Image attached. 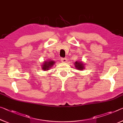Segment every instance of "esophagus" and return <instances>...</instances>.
I'll return each instance as SVG.
<instances>
[{
  "label": "esophagus",
  "mask_w": 123,
  "mask_h": 123,
  "mask_svg": "<svg viewBox=\"0 0 123 123\" xmlns=\"http://www.w3.org/2000/svg\"><path fill=\"white\" fill-rule=\"evenodd\" d=\"M61 61L62 62H63V63H66V62H67L68 60L66 58H62Z\"/></svg>",
  "instance_id": "esophagus-1"
}]
</instances>
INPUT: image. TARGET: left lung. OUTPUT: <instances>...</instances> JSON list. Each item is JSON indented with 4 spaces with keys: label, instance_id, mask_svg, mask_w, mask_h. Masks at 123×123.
<instances>
[{
    "label": "left lung",
    "instance_id": "left-lung-1",
    "mask_svg": "<svg viewBox=\"0 0 123 123\" xmlns=\"http://www.w3.org/2000/svg\"><path fill=\"white\" fill-rule=\"evenodd\" d=\"M75 65V67L76 69H77L79 70H83L85 69V64H84V63L81 61H76L75 62V63H74Z\"/></svg>",
    "mask_w": 123,
    "mask_h": 123
}]
</instances>
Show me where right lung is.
<instances>
[{"label": "right lung", "instance_id": "add662e5", "mask_svg": "<svg viewBox=\"0 0 123 123\" xmlns=\"http://www.w3.org/2000/svg\"><path fill=\"white\" fill-rule=\"evenodd\" d=\"M55 62L53 60H48L47 61H44L43 62L42 65H41L42 69L43 70L47 71L49 70L51 68L53 67L54 64H55Z\"/></svg>", "mask_w": 123, "mask_h": 123}]
</instances>
